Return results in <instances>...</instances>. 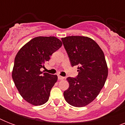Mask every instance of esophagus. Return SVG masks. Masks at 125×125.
Returning <instances> with one entry per match:
<instances>
[{
  "mask_svg": "<svg viewBox=\"0 0 125 125\" xmlns=\"http://www.w3.org/2000/svg\"><path fill=\"white\" fill-rule=\"evenodd\" d=\"M58 79L59 80H63V79H64V77L60 76V75H58Z\"/></svg>",
  "mask_w": 125,
  "mask_h": 125,
  "instance_id": "esophagus-1",
  "label": "esophagus"
}]
</instances>
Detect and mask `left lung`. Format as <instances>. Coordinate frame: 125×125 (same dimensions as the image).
<instances>
[{"label": "left lung", "mask_w": 125, "mask_h": 125, "mask_svg": "<svg viewBox=\"0 0 125 125\" xmlns=\"http://www.w3.org/2000/svg\"><path fill=\"white\" fill-rule=\"evenodd\" d=\"M73 67L78 65L76 78L68 77L69 87L63 96L71 106L83 107L91 103L104 85L108 67L104 54L93 40L85 36L62 38Z\"/></svg>", "instance_id": "obj_1"}]
</instances>
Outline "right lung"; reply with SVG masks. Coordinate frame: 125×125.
<instances>
[{"mask_svg": "<svg viewBox=\"0 0 125 125\" xmlns=\"http://www.w3.org/2000/svg\"><path fill=\"white\" fill-rule=\"evenodd\" d=\"M62 45L56 37L39 36L26 43L17 54L12 78L21 97L31 104L40 106L49 100L58 76L43 73L40 69Z\"/></svg>", "mask_w": 125, "mask_h": 125, "instance_id": "add662e5", "label": "right lung"}]
</instances>
